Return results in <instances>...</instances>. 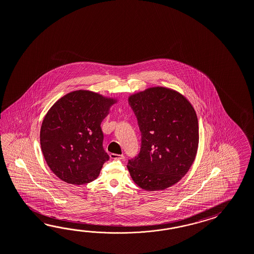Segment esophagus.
<instances>
[{"mask_svg":"<svg viewBox=\"0 0 254 254\" xmlns=\"http://www.w3.org/2000/svg\"><path fill=\"white\" fill-rule=\"evenodd\" d=\"M110 158L113 159V160H121V161H125V156L123 154L120 155L111 153V154H110Z\"/></svg>","mask_w":254,"mask_h":254,"instance_id":"obj_1","label":"esophagus"}]
</instances>
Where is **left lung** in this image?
Instances as JSON below:
<instances>
[{
  "mask_svg": "<svg viewBox=\"0 0 254 254\" xmlns=\"http://www.w3.org/2000/svg\"><path fill=\"white\" fill-rule=\"evenodd\" d=\"M141 133L140 151L128 160L133 181L146 191L164 190L189 171L197 152L198 120L179 93L153 87L128 99Z\"/></svg>",
  "mask_w": 254,
  "mask_h": 254,
  "instance_id": "left-lung-1",
  "label": "left lung"
}]
</instances>
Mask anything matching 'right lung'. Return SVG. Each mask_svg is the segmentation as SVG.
Here are the masks:
<instances>
[{
  "mask_svg": "<svg viewBox=\"0 0 254 254\" xmlns=\"http://www.w3.org/2000/svg\"><path fill=\"white\" fill-rule=\"evenodd\" d=\"M116 101L90 91H75L44 118L40 144L49 167L62 181L81 186L96 179L109 155L101 123Z\"/></svg>",
  "mask_w": 254,
  "mask_h": 254,
  "instance_id": "1",
  "label": "right lung"
}]
</instances>
